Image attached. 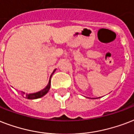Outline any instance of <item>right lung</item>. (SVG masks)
<instances>
[{
    "instance_id": "right-lung-1",
    "label": "right lung",
    "mask_w": 134,
    "mask_h": 134,
    "mask_svg": "<svg viewBox=\"0 0 134 134\" xmlns=\"http://www.w3.org/2000/svg\"><path fill=\"white\" fill-rule=\"evenodd\" d=\"M56 70V69L52 73L50 76V78H49V82L47 84V85L40 92H36V93H32V94H25L24 92H22V95L25 96V98H27V99H37V98H41L43 96H44L45 94L49 92V90L50 89V85H51V77H52V75H53V73L54 72V71Z\"/></svg>"
}]
</instances>
